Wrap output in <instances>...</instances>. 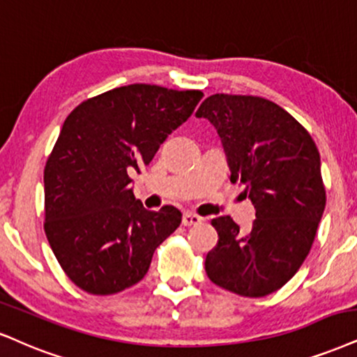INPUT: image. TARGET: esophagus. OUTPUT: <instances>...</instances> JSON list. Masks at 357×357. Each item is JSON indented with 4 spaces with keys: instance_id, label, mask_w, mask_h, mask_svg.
<instances>
[{
    "instance_id": "esophagus-1",
    "label": "esophagus",
    "mask_w": 357,
    "mask_h": 357,
    "mask_svg": "<svg viewBox=\"0 0 357 357\" xmlns=\"http://www.w3.org/2000/svg\"><path fill=\"white\" fill-rule=\"evenodd\" d=\"M182 223L185 227H195V225H200L202 223V217L195 213H183L182 217Z\"/></svg>"
}]
</instances>
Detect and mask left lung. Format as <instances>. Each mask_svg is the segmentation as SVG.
I'll list each match as a JSON object with an SVG mask.
<instances>
[{"instance_id":"1","label":"left lung","mask_w":357,"mask_h":357,"mask_svg":"<svg viewBox=\"0 0 357 357\" xmlns=\"http://www.w3.org/2000/svg\"><path fill=\"white\" fill-rule=\"evenodd\" d=\"M195 116L217 129L230 182L243 183L257 210L248 233L230 217L212 220L218 243L205 271L240 296H266L293 278L314 241L326 205L318 147L291 114L263 98L213 94Z\"/></svg>"}]
</instances>
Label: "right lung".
I'll return each mask as SVG.
<instances>
[{"instance_id":"right-lung-1","label":"right lung","mask_w":357,"mask_h":357,"mask_svg":"<svg viewBox=\"0 0 357 357\" xmlns=\"http://www.w3.org/2000/svg\"><path fill=\"white\" fill-rule=\"evenodd\" d=\"M202 91L116 87L69 114L44 169V231L74 284L114 294L139 283L182 222L172 205L144 208L130 174L192 116Z\"/></svg>"}]
</instances>
